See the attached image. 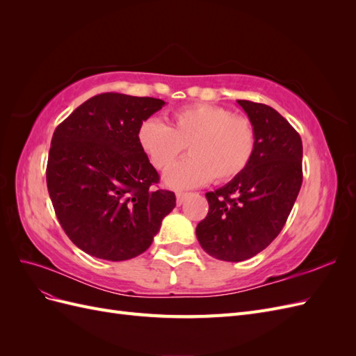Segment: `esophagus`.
<instances>
[{"mask_svg":"<svg viewBox=\"0 0 356 356\" xmlns=\"http://www.w3.org/2000/svg\"><path fill=\"white\" fill-rule=\"evenodd\" d=\"M188 197V193H182V191H178L177 193V204H182L186 202V199Z\"/></svg>","mask_w":356,"mask_h":356,"instance_id":"34e87169","label":"esophagus"}]
</instances>
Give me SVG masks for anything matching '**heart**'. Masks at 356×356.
Instances as JSON below:
<instances>
[{
    "label": "heart",
    "instance_id": "1",
    "mask_svg": "<svg viewBox=\"0 0 356 356\" xmlns=\"http://www.w3.org/2000/svg\"><path fill=\"white\" fill-rule=\"evenodd\" d=\"M170 126L156 117L139 124L138 145L156 169H166L187 145L192 154L166 170L172 188L203 186L212 178L225 182L241 175L250 165L255 132L245 117L222 106L191 104L169 115Z\"/></svg>",
    "mask_w": 356,
    "mask_h": 356
}]
</instances>
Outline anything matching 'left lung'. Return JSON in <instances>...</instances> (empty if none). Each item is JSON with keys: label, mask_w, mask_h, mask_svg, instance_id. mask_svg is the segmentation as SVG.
Listing matches in <instances>:
<instances>
[{"label": "left lung", "mask_w": 356, "mask_h": 356, "mask_svg": "<svg viewBox=\"0 0 356 356\" xmlns=\"http://www.w3.org/2000/svg\"><path fill=\"white\" fill-rule=\"evenodd\" d=\"M255 132L250 165L224 187L207 193L209 211L196 227L200 246L217 260L243 261L281 233L303 182V144L272 106L238 101Z\"/></svg>", "instance_id": "1"}]
</instances>
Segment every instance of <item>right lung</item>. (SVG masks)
<instances>
[{"instance_id": "right-lung-1", "label": "right lung", "mask_w": 356, "mask_h": 356, "mask_svg": "<svg viewBox=\"0 0 356 356\" xmlns=\"http://www.w3.org/2000/svg\"><path fill=\"white\" fill-rule=\"evenodd\" d=\"M156 98L101 93L75 108L51 138L47 188L63 232L86 254L123 261L147 251L175 195L138 145Z\"/></svg>"}]
</instances>
